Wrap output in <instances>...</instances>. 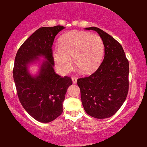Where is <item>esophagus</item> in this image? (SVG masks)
Instances as JSON below:
<instances>
[{
    "label": "esophagus",
    "mask_w": 147,
    "mask_h": 147,
    "mask_svg": "<svg viewBox=\"0 0 147 147\" xmlns=\"http://www.w3.org/2000/svg\"><path fill=\"white\" fill-rule=\"evenodd\" d=\"M72 82L74 84H76L77 82V78L76 77H72Z\"/></svg>",
    "instance_id": "34e87169"
}]
</instances>
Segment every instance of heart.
<instances>
[{
    "mask_svg": "<svg viewBox=\"0 0 147 147\" xmlns=\"http://www.w3.org/2000/svg\"><path fill=\"white\" fill-rule=\"evenodd\" d=\"M104 52V43L99 36L73 31L60 38L59 47L53 49L52 56L60 73L66 74L71 69L74 58L78 69L82 74H89L100 65Z\"/></svg>",
    "mask_w": 147,
    "mask_h": 147,
    "instance_id": "heart-1",
    "label": "heart"
}]
</instances>
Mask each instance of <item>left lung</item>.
Returning <instances> with one entry per match:
<instances>
[{"label":"left lung","instance_id":"obj_1","mask_svg":"<svg viewBox=\"0 0 147 147\" xmlns=\"http://www.w3.org/2000/svg\"><path fill=\"white\" fill-rule=\"evenodd\" d=\"M97 32L105 45L102 63L94 74L80 78L77 84L87 114L95 118L112 116L121 107L129 91V61L121 45L98 27L85 28Z\"/></svg>","mask_w":147,"mask_h":147}]
</instances>
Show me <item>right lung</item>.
Masks as SVG:
<instances>
[{"label":"right lung","mask_w":147,"mask_h":147,"mask_svg":"<svg viewBox=\"0 0 147 147\" xmlns=\"http://www.w3.org/2000/svg\"><path fill=\"white\" fill-rule=\"evenodd\" d=\"M65 27H40L19 48L13 69V80L19 100L32 118L40 122H50L63 113V102L67 89L72 84L70 77H61L54 71L52 45L56 36ZM38 56H44L38 75L28 73V65Z\"/></svg>","instance_id":"obj_1"}]
</instances>
